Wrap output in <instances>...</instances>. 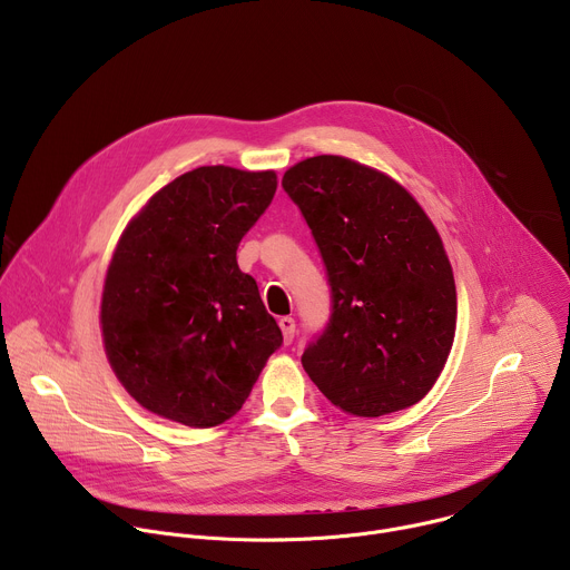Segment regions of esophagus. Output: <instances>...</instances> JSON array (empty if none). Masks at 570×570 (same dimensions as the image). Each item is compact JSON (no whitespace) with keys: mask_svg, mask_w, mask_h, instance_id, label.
<instances>
[{"mask_svg":"<svg viewBox=\"0 0 570 570\" xmlns=\"http://www.w3.org/2000/svg\"><path fill=\"white\" fill-rule=\"evenodd\" d=\"M279 330L284 334V343L291 345L293 338H295V320L293 317H282L279 320Z\"/></svg>","mask_w":570,"mask_h":570,"instance_id":"esophagus-1","label":"esophagus"}]
</instances>
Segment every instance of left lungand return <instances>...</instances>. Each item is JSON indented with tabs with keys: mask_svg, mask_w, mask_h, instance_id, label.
Wrapping results in <instances>:
<instances>
[{
	"mask_svg": "<svg viewBox=\"0 0 570 570\" xmlns=\"http://www.w3.org/2000/svg\"><path fill=\"white\" fill-rule=\"evenodd\" d=\"M317 243L332 317L302 365L336 409L381 417L422 401L442 374L458 317L444 243L390 176L341 155L282 178Z\"/></svg>",
	"mask_w": 570,
	"mask_h": 570,
	"instance_id": "left-lung-1",
	"label": "left lung"
}]
</instances>
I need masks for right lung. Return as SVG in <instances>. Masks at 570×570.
Returning <instances> with one entry per match:
<instances>
[{
    "label": "right lung",
    "mask_w": 570,
    "mask_h": 570,
    "mask_svg": "<svg viewBox=\"0 0 570 570\" xmlns=\"http://www.w3.org/2000/svg\"><path fill=\"white\" fill-rule=\"evenodd\" d=\"M275 171L198 167L126 225L106 273L101 334L146 411L212 429L246 403L282 332L236 248L266 212Z\"/></svg>",
    "instance_id": "add662e5"
}]
</instances>
